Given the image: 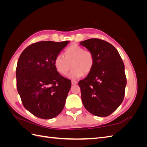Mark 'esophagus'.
I'll return each mask as SVG.
<instances>
[{"mask_svg":"<svg viewBox=\"0 0 147 147\" xmlns=\"http://www.w3.org/2000/svg\"><path fill=\"white\" fill-rule=\"evenodd\" d=\"M77 83H78V82H77V81L74 80H72V84H77Z\"/></svg>","mask_w":147,"mask_h":147,"instance_id":"obj_1","label":"esophagus"}]
</instances>
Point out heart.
<instances>
[{"label": "heart", "mask_w": 147, "mask_h": 147, "mask_svg": "<svg viewBox=\"0 0 147 147\" xmlns=\"http://www.w3.org/2000/svg\"><path fill=\"white\" fill-rule=\"evenodd\" d=\"M64 55H57L54 60L56 70L62 75H65L72 67L69 77L77 78L91 72L94 65V56L91 51L76 44H72L64 50Z\"/></svg>", "instance_id": "obj_1"}]
</instances>
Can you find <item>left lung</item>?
Listing matches in <instances>:
<instances>
[{
  "mask_svg": "<svg viewBox=\"0 0 147 147\" xmlns=\"http://www.w3.org/2000/svg\"><path fill=\"white\" fill-rule=\"evenodd\" d=\"M80 45L94 56L91 72L78 82L83 104L92 115L107 117L124 99L127 82L123 61L117 49L103 40L88 39Z\"/></svg>",
  "mask_w": 147,
  "mask_h": 147,
  "instance_id": "1",
  "label": "left lung"
}]
</instances>
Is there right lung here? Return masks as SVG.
I'll use <instances>...</instances> for the list:
<instances>
[{
	"mask_svg": "<svg viewBox=\"0 0 147 147\" xmlns=\"http://www.w3.org/2000/svg\"><path fill=\"white\" fill-rule=\"evenodd\" d=\"M69 43H32L22 52L18 61V92L25 109L38 118H55L64 107L71 81L57 72L54 60Z\"/></svg>",
	"mask_w": 147,
	"mask_h": 147,
	"instance_id": "add662e5",
	"label": "right lung"
}]
</instances>
